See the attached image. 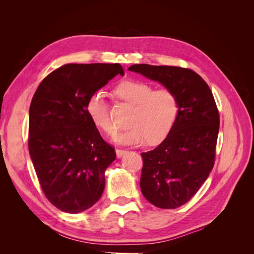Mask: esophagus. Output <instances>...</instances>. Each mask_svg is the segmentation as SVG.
<instances>
[{"label": "esophagus", "instance_id": "34e87169", "mask_svg": "<svg viewBox=\"0 0 254 254\" xmlns=\"http://www.w3.org/2000/svg\"><path fill=\"white\" fill-rule=\"evenodd\" d=\"M115 152H117V157L118 158H122L124 155L127 153V150L125 149H115Z\"/></svg>", "mask_w": 254, "mask_h": 254}]
</instances>
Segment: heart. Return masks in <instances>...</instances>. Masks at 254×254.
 Here are the masks:
<instances>
[{
  "mask_svg": "<svg viewBox=\"0 0 254 254\" xmlns=\"http://www.w3.org/2000/svg\"><path fill=\"white\" fill-rule=\"evenodd\" d=\"M115 92L123 101L135 106L129 124L131 128L115 135V142L135 146L146 142L157 145L166 139L179 113L178 99L172 90H153L147 82L128 79L120 82ZM86 110L98 129L109 135L115 132L117 127L103 90H96L89 96Z\"/></svg>",
  "mask_w": 254,
  "mask_h": 254,
  "instance_id": "heart-1",
  "label": "heart"
}]
</instances>
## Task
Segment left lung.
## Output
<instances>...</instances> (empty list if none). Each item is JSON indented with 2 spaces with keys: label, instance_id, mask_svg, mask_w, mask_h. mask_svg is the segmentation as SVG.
Segmentation results:
<instances>
[{
  "label": "left lung",
  "instance_id": "8db88e82",
  "mask_svg": "<svg viewBox=\"0 0 254 254\" xmlns=\"http://www.w3.org/2000/svg\"><path fill=\"white\" fill-rule=\"evenodd\" d=\"M129 71L172 90L179 105L176 124L153 150L142 152L140 187L160 209L187 203L207 179L215 160L219 114L207 83L190 68L133 64Z\"/></svg>",
  "mask_w": 254,
  "mask_h": 254
}]
</instances>
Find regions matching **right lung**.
I'll return each mask as SVG.
<instances>
[{"label":"right lung","mask_w":254,"mask_h":254,"mask_svg":"<svg viewBox=\"0 0 254 254\" xmlns=\"http://www.w3.org/2000/svg\"><path fill=\"white\" fill-rule=\"evenodd\" d=\"M118 74L119 64H68L45 77L29 107L28 149L43 193L65 213L86 211L102 197L115 151L86 110L89 96Z\"/></svg>","instance_id":"right-lung-1"}]
</instances>
